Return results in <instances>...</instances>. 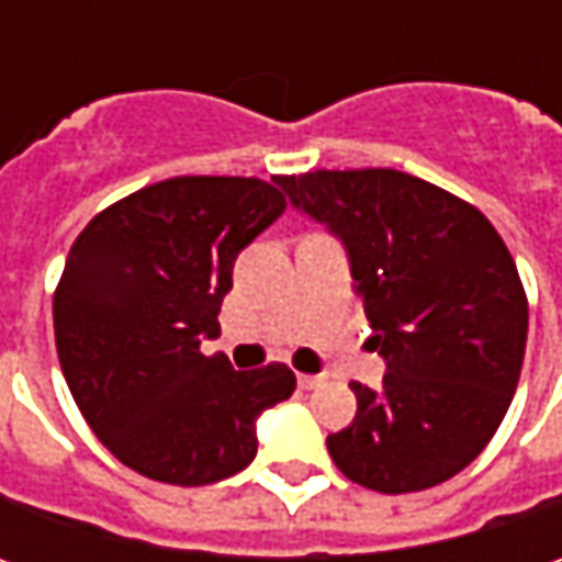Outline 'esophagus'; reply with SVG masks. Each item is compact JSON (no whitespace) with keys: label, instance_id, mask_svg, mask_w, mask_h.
Wrapping results in <instances>:
<instances>
[{"label":"esophagus","instance_id":"1","mask_svg":"<svg viewBox=\"0 0 562 562\" xmlns=\"http://www.w3.org/2000/svg\"><path fill=\"white\" fill-rule=\"evenodd\" d=\"M322 381H325V375H306V372H300V375H296V384H300L303 391H313V387H318Z\"/></svg>","mask_w":562,"mask_h":562}]
</instances>
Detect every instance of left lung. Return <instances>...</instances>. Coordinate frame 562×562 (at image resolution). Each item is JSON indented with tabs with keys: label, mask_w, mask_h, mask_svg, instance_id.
<instances>
[{
	"label": "left lung",
	"mask_w": 562,
	"mask_h": 562,
	"mask_svg": "<svg viewBox=\"0 0 562 562\" xmlns=\"http://www.w3.org/2000/svg\"><path fill=\"white\" fill-rule=\"evenodd\" d=\"M291 203L347 244L384 387L350 381L357 419L328 435L357 485L409 494L472 463L516 394L529 300L497 227L394 168L278 175Z\"/></svg>",
	"instance_id": "obj_1"
}]
</instances>
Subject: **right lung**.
Listing matches in <instances>:
<instances>
[{"label":"right lung","instance_id":"1","mask_svg":"<svg viewBox=\"0 0 562 562\" xmlns=\"http://www.w3.org/2000/svg\"><path fill=\"white\" fill-rule=\"evenodd\" d=\"M288 209L259 178L181 175L105 205L53 296L55 350L80 416L127 469L212 485L256 457V419L288 400L284 362L237 372L218 335L237 252Z\"/></svg>","mask_w":562,"mask_h":562}]
</instances>
